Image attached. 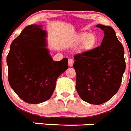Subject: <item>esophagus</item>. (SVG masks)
<instances>
[{"label":"esophagus","mask_w":131,"mask_h":131,"mask_svg":"<svg viewBox=\"0 0 131 131\" xmlns=\"http://www.w3.org/2000/svg\"><path fill=\"white\" fill-rule=\"evenodd\" d=\"M73 62H74V61H73V60H72V59H69V60L68 64H69V66L70 67L73 65Z\"/></svg>","instance_id":"34e87169"}]
</instances>
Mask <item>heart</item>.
<instances>
[{
	"label": "heart",
	"mask_w": 131,
	"mask_h": 131,
	"mask_svg": "<svg viewBox=\"0 0 131 131\" xmlns=\"http://www.w3.org/2000/svg\"><path fill=\"white\" fill-rule=\"evenodd\" d=\"M75 41L78 44L84 43V47L86 49H91L93 48L96 44L97 38L94 35H91L88 33H82L77 36Z\"/></svg>",
	"instance_id": "b5f03b06"
}]
</instances>
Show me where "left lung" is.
Segmentation results:
<instances>
[{"instance_id":"1","label":"left lung","mask_w":131,"mask_h":131,"mask_svg":"<svg viewBox=\"0 0 131 131\" xmlns=\"http://www.w3.org/2000/svg\"><path fill=\"white\" fill-rule=\"evenodd\" d=\"M104 31L100 46L75 55V89L82 100L101 104L112 98L120 87L126 69L124 50L111 27L98 24Z\"/></svg>"}]
</instances>
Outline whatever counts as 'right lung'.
I'll use <instances>...</instances> for the list:
<instances>
[{
	"label": "right lung",
	"instance_id": "add662e5",
	"mask_svg": "<svg viewBox=\"0 0 131 131\" xmlns=\"http://www.w3.org/2000/svg\"><path fill=\"white\" fill-rule=\"evenodd\" d=\"M40 25L26 27L11 44L7 57L9 82L23 101L39 104L51 97L56 82L68 69V59L54 61Z\"/></svg>",
	"mask_w": 131,
	"mask_h": 131
}]
</instances>
